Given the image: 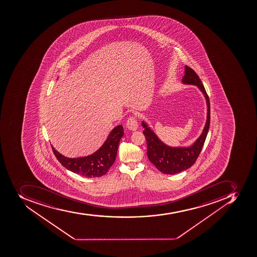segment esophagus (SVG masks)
I'll return each instance as SVG.
<instances>
[{
    "mask_svg": "<svg viewBox=\"0 0 257 257\" xmlns=\"http://www.w3.org/2000/svg\"><path fill=\"white\" fill-rule=\"evenodd\" d=\"M126 126H127V127L128 128V130H133V131L138 130V122L136 116L132 115V116L128 117V119H127V123H126Z\"/></svg>",
    "mask_w": 257,
    "mask_h": 257,
    "instance_id": "1",
    "label": "esophagus"
}]
</instances>
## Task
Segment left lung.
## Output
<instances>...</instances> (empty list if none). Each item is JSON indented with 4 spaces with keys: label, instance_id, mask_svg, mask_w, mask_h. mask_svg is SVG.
<instances>
[{
    "label": "left lung",
    "instance_id": "1",
    "mask_svg": "<svg viewBox=\"0 0 257 257\" xmlns=\"http://www.w3.org/2000/svg\"><path fill=\"white\" fill-rule=\"evenodd\" d=\"M183 82L185 84H192L198 86L206 98L208 113L207 120L202 134L196 140L194 144L189 147H170L159 140L155 133L142 122V126L145 127L143 131L147 143V155L149 160L156 167L157 169L163 173L168 175L180 173L181 171L190 168L200 155L203 146L205 144L207 134L209 132L210 124V102L209 98L203 86L202 82L196 72L190 67L185 66V75L183 77Z\"/></svg>",
    "mask_w": 257,
    "mask_h": 257
}]
</instances>
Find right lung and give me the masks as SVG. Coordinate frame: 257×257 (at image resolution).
<instances>
[{
  "label": "right lung",
  "instance_id": "1",
  "mask_svg": "<svg viewBox=\"0 0 257 257\" xmlns=\"http://www.w3.org/2000/svg\"><path fill=\"white\" fill-rule=\"evenodd\" d=\"M123 135V126H116L109 134L104 144L101 146L98 151L93 155L82 158H66L57 152L53 146H52V151L55 156L57 157V160L66 169L84 177H100L102 175H106L115 162L119 141Z\"/></svg>",
  "mask_w": 257,
  "mask_h": 257
}]
</instances>
